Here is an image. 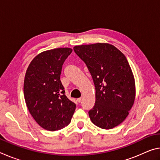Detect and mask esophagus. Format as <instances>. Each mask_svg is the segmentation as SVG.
<instances>
[{
    "label": "esophagus",
    "instance_id": "1",
    "mask_svg": "<svg viewBox=\"0 0 160 160\" xmlns=\"http://www.w3.org/2000/svg\"><path fill=\"white\" fill-rule=\"evenodd\" d=\"M77 101L79 102V103H80L81 102H82V98H78V99H77Z\"/></svg>",
    "mask_w": 160,
    "mask_h": 160
}]
</instances>
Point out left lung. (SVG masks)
<instances>
[{
	"label": "left lung",
	"instance_id": "8db88e82",
	"mask_svg": "<svg viewBox=\"0 0 160 160\" xmlns=\"http://www.w3.org/2000/svg\"><path fill=\"white\" fill-rule=\"evenodd\" d=\"M75 53L85 62L95 86V104L90 120L102 129L118 126L134 104L135 83L124 54L107 43L75 46Z\"/></svg>",
	"mask_w": 160,
	"mask_h": 160
}]
</instances>
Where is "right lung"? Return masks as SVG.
I'll return each mask as SVG.
<instances>
[{
  "mask_svg": "<svg viewBox=\"0 0 160 160\" xmlns=\"http://www.w3.org/2000/svg\"><path fill=\"white\" fill-rule=\"evenodd\" d=\"M72 49L57 48L35 56L27 69L24 96L29 113L45 130L55 131L70 123L75 103L65 94L60 80L62 66Z\"/></svg>",
  "mask_w": 160,
  "mask_h": 160,
  "instance_id": "obj_1",
  "label": "right lung"
}]
</instances>
